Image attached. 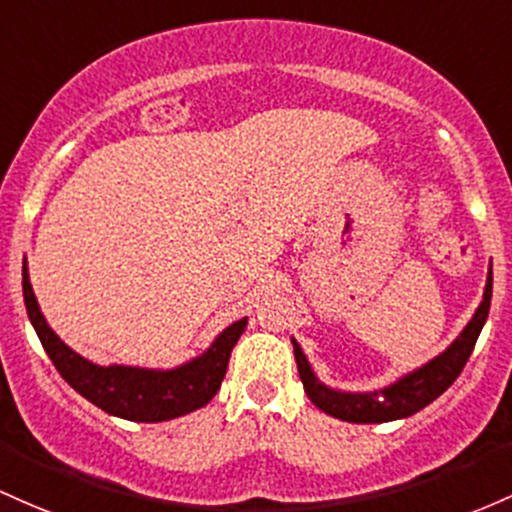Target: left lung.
<instances>
[{
  "label": "left lung",
  "mask_w": 512,
  "mask_h": 512,
  "mask_svg": "<svg viewBox=\"0 0 512 512\" xmlns=\"http://www.w3.org/2000/svg\"><path fill=\"white\" fill-rule=\"evenodd\" d=\"M491 291L493 272H488L484 301L476 308L474 318L469 320V325L462 330V335H459L440 357H435L432 362L425 364V367L415 369L413 374L398 379L396 384L389 386V389L376 393H342L323 386L316 379V374L311 372V367H308V359L303 357L301 347L296 345V340H291L303 389H306L308 398L316 403V408L333 415V418L347 420V423H389V420L408 418V415L423 411L428 403L435 401L437 396H442V393L454 384V379L462 374L466 359L474 352L476 340H479L481 328H484L488 318Z\"/></svg>",
  "instance_id": "left-lung-1"
}]
</instances>
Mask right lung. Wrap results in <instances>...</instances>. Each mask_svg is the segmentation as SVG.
Wrapping results in <instances>:
<instances>
[{
    "instance_id": "obj_1",
    "label": "right lung",
    "mask_w": 512,
    "mask_h": 512,
    "mask_svg": "<svg viewBox=\"0 0 512 512\" xmlns=\"http://www.w3.org/2000/svg\"><path fill=\"white\" fill-rule=\"evenodd\" d=\"M26 313L36 328L43 350L55 364L60 376L87 401L101 411L136 420V423H162L206 406L226 376L230 352L243 335L247 318L238 320L218 335L216 342L201 357L170 372H153L138 367H97L72 352L53 330L48 328L36 296H33L24 267Z\"/></svg>"
}]
</instances>
